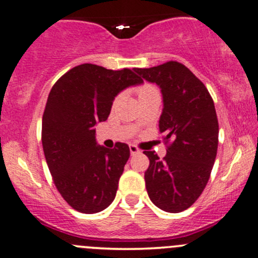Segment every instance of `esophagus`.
<instances>
[{
    "label": "esophagus",
    "instance_id": "obj_1",
    "mask_svg": "<svg viewBox=\"0 0 258 258\" xmlns=\"http://www.w3.org/2000/svg\"><path fill=\"white\" fill-rule=\"evenodd\" d=\"M130 153H131V155L138 154V153H140V149H138L137 146H134V144H131V146H130Z\"/></svg>",
    "mask_w": 258,
    "mask_h": 258
}]
</instances>
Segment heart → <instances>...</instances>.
I'll list each match as a JSON object with an SVG mask.
<instances>
[{
	"instance_id": "heart-1",
	"label": "heart",
	"mask_w": 258,
	"mask_h": 258,
	"mask_svg": "<svg viewBox=\"0 0 258 258\" xmlns=\"http://www.w3.org/2000/svg\"><path fill=\"white\" fill-rule=\"evenodd\" d=\"M136 94H137L138 99H142L144 97H149V95L159 94V90H158L157 87L153 86V84L144 83L142 86L137 87V89H136ZM115 101H117V99H116Z\"/></svg>"
}]
</instances>
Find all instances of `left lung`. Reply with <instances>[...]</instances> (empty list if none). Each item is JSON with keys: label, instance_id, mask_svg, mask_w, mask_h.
Instances as JSON below:
<instances>
[{"label": "left lung", "instance_id": "left-lung-1", "mask_svg": "<svg viewBox=\"0 0 258 258\" xmlns=\"http://www.w3.org/2000/svg\"><path fill=\"white\" fill-rule=\"evenodd\" d=\"M135 72L158 84L164 101L159 132L165 135L166 155L160 160L154 152H144L149 159L144 172L147 192L158 208L179 213L196 202L213 169L219 134L213 99L177 61Z\"/></svg>", "mask_w": 258, "mask_h": 258}]
</instances>
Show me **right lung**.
Returning <instances> with one entry per match:
<instances>
[{
	"instance_id": "add662e5",
	"label": "right lung",
	"mask_w": 258,
	"mask_h": 258,
	"mask_svg": "<svg viewBox=\"0 0 258 258\" xmlns=\"http://www.w3.org/2000/svg\"><path fill=\"white\" fill-rule=\"evenodd\" d=\"M142 82L128 69L83 63L50 90L42 115V149L56 188L81 213H98L114 201L130 148L121 142L112 149L98 146L94 126L109 117L121 90Z\"/></svg>"
}]
</instances>
